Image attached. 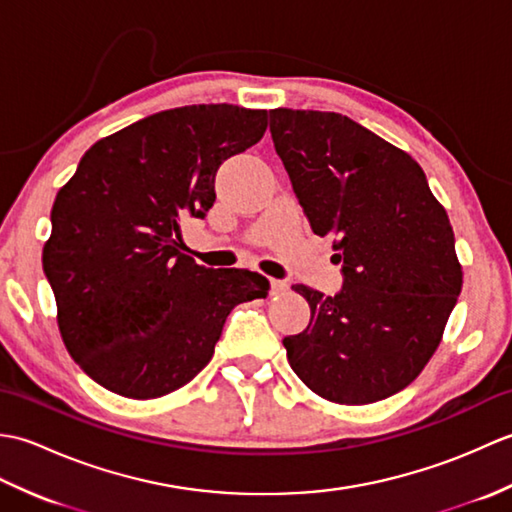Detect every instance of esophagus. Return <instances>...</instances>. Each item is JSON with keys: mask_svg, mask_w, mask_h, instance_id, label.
<instances>
[{"mask_svg": "<svg viewBox=\"0 0 512 512\" xmlns=\"http://www.w3.org/2000/svg\"><path fill=\"white\" fill-rule=\"evenodd\" d=\"M288 290H290L288 281H281V279L270 281V292H273V295H286Z\"/></svg>", "mask_w": 512, "mask_h": 512, "instance_id": "34e87169", "label": "esophagus"}]
</instances>
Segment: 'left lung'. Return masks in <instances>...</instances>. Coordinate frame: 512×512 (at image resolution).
Wrapping results in <instances>:
<instances>
[{"instance_id":"obj_1","label":"left lung","mask_w":512,"mask_h":512,"mask_svg":"<svg viewBox=\"0 0 512 512\" xmlns=\"http://www.w3.org/2000/svg\"><path fill=\"white\" fill-rule=\"evenodd\" d=\"M270 134L312 231L332 235L343 290L292 286L310 323L286 336L314 394L369 405L405 389L442 341L462 290L444 206L407 151L336 112L270 110Z\"/></svg>"}]
</instances>
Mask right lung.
<instances>
[{
  "label": "right lung",
  "mask_w": 512,
  "mask_h": 512,
  "mask_svg": "<svg viewBox=\"0 0 512 512\" xmlns=\"http://www.w3.org/2000/svg\"><path fill=\"white\" fill-rule=\"evenodd\" d=\"M266 110L184 105L94 143L52 206L43 273L74 363L118 396L149 400L211 361L237 303L268 279L182 253V220L215 202L226 158L262 140Z\"/></svg>",
  "instance_id": "right-lung-1"
}]
</instances>
